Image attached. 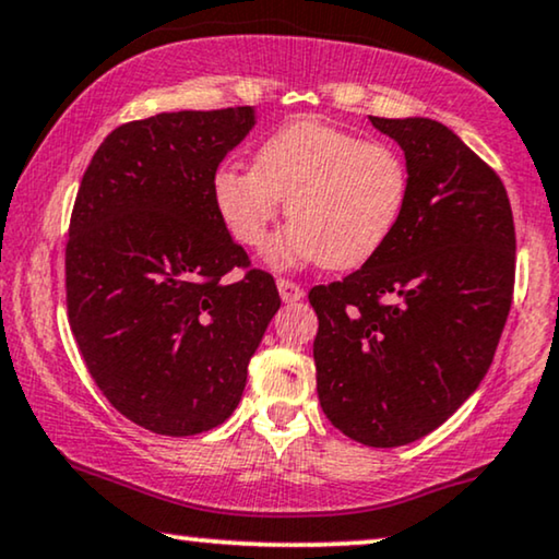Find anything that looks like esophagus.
Returning a JSON list of instances; mask_svg holds the SVG:
<instances>
[{"label":"esophagus","mask_w":559,"mask_h":559,"mask_svg":"<svg viewBox=\"0 0 559 559\" xmlns=\"http://www.w3.org/2000/svg\"><path fill=\"white\" fill-rule=\"evenodd\" d=\"M277 289H280V297H282V300H285V302H297L302 295H306V293H302L300 285H295V282L282 280V277L277 280Z\"/></svg>","instance_id":"34e87169"}]
</instances>
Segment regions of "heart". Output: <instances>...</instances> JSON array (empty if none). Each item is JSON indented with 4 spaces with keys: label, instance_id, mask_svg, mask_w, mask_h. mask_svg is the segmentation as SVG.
Instances as JSON below:
<instances>
[{
    "label": "heart",
    "instance_id": "heart-1",
    "mask_svg": "<svg viewBox=\"0 0 559 559\" xmlns=\"http://www.w3.org/2000/svg\"><path fill=\"white\" fill-rule=\"evenodd\" d=\"M210 192L228 234L251 249L266 241L287 200L293 223L266 253L280 270L318 262L354 270L401 226L411 171L385 141H361L323 120H293L257 148L253 169L217 166Z\"/></svg>",
    "mask_w": 559,
    "mask_h": 559
}]
</instances>
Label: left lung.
<instances>
[{
	"label": "left lung",
	"instance_id": "8db88e82",
	"mask_svg": "<svg viewBox=\"0 0 559 559\" xmlns=\"http://www.w3.org/2000/svg\"><path fill=\"white\" fill-rule=\"evenodd\" d=\"M403 148L411 194L377 257L310 289L318 401L367 447L439 429L488 372L511 310L516 234L498 174L429 118H372Z\"/></svg>",
	"mask_w": 559,
	"mask_h": 559
}]
</instances>
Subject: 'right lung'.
Instances as JSON below:
<instances>
[{"label": "right lung", "instance_id": "obj_1", "mask_svg": "<svg viewBox=\"0 0 559 559\" xmlns=\"http://www.w3.org/2000/svg\"><path fill=\"white\" fill-rule=\"evenodd\" d=\"M253 107L126 122L86 166L67 243V306L103 395L164 437L221 426L280 310L272 274L246 270L213 205V174Z\"/></svg>", "mask_w": 559, "mask_h": 559}]
</instances>
